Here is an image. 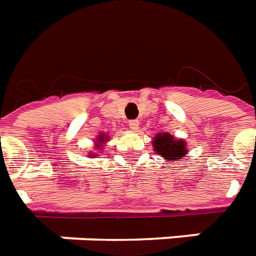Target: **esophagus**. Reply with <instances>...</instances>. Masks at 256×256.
Wrapping results in <instances>:
<instances>
[{"label":"esophagus","mask_w":256,"mask_h":256,"mask_svg":"<svg viewBox=\"0 0 256 256\" xmlns=\"http://www.w3.org/2000/svg\"><path fill=\"white\" fill-rule=\"evenodd\" d=\"M128 126L132 128V130H137V128H138V126H140V122L137 120V119H133V120H128Z\"/></svg>","instance_id":"esophagus-1"}]
</instances>
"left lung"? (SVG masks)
I'll return each mask as SVG.
<instances>
[{"instance_id":"left-lung-1","label":"left lung","mask_w":256,"mask_h":256,"mask_svg":"<svg viewBox=\"0 0 256 256\" xmlns=\"http://www.w3.org/2000/svg\"><path fill=\"white\" fill-rule=\"evenodd\" d=\"M156 154L163 156L167 160L176 162L186 154L185 142L182 140H176L168 133L158 134L152 141Z\"/></svg>"}]
</instances>
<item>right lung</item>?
Wrapping results in <instances>:
<instances>
[{"mask_svg":"<svg viewBox=\"0 0 256 256\" xmlns=\"http://www.w3.org/2000/svg\"><path fill=\"white\" fill-rule=\"evenodd\" d=\"M104 138H106V137H102V136H100V138H98V140H100V142H102V141H104Z\"/></svg>","mask_w":256,"mask_h":256,"instance_id":"obj_1","label":"right lung"}]
</instances>
